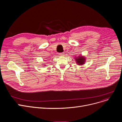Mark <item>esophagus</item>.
Returning a JSON list of instances; mask_svg holds the SVG:
<instances>
[{
	"label": "esophagus",
	"instance_id": "obj_1",
	"mask_svg": "<svg viewBox=\"0 0 122 122\" xmlns=\"http://www.w3.org/2000/svg\"><path fill=\"white\" fill-rule=\"evenodd\" d=\"M59 55H60V56H64V55L65 54H64V53H63V52H62V53H59Z\"/></svg>",
	"mask_w": 122,
	"mask_h": 122
}]
</instances>
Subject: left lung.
I'll return each mask as SVG.
<instances>
[{"label": "left lung", "mask_w": 122, "mask_h": 122, "mask_svg": "<svg viewBox=\"0 0 122 122\" xmlns=\"http://www.w3.org/2000/svg\"><path fill=\"white\" fill-rule=\"evenodd\" d=\"M75 59L76 64H78V65H82L86 63V58L81 55L75 57Z\"/></svg>", "instance_id": "obj_1"}]
</instances>
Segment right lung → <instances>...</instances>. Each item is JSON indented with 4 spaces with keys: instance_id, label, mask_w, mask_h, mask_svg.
<instances>
[{
    "instance_id": "obj_1",
    "label": "right lung",
    "mask_w": 122,
    "mask_h": 122,
    "mask_svg": "<svg viewBox=\"0 0 122 122\" xmlns=\"http://www.w3.org/2000/svg\"><path fill=\"white\" fill-rule=\"evenodd\" d=\"M43 65H44V66H46V65H44V64Z\"/></svg>"
}]
</instances>
